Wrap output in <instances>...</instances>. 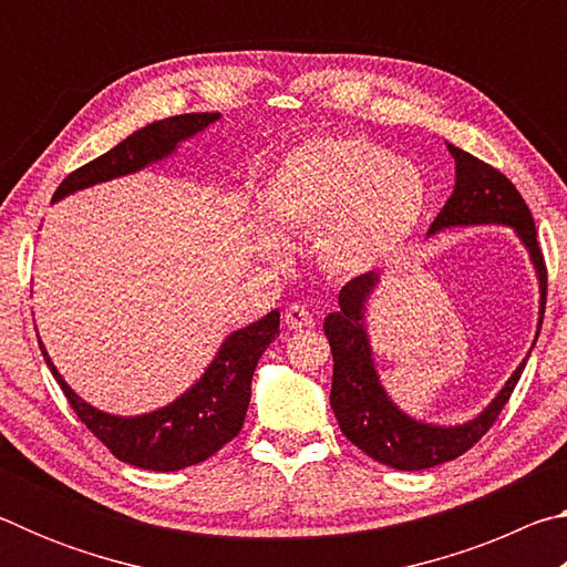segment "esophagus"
<instances>
[{"mask_svg": "<svg viewBox=\"0 0 567 567\" xmlns=\"http://www.w3.org/2000/svg\"><path fill=\"white\" fill-rule=\"evenodd\" d=\"M285 324L290 330H302V328H310L312 324V312L307 310L305 305H290L285 310Z\"/></svg>", "mask_w": 567, "mask_h": 567, "instance_id": "esophagus-1", "label": "esophagus"}]
</instances>
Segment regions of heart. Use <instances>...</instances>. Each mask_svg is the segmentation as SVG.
Masks as SVG:
<instances>
[{"label": "heart", "mask_w": 567, "mask_h": 567, "mask_svg": "<svg viewBox=\"0 0 567 567\" xmlns=\"http://www.w3.org/2000/svg\"><path fill=\"white\" fill-rule=\"evenodd\" d=\"M427 197V179L410 159L362 137H315L287 152L267 179L270 217H257V245L285 257L290 243L281 226L292 235L318 229L320 262L360 275L415 235Z\"/></svg>", "instance_id": "obj_1"}]
</instances>
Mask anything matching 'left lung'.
Instances as JSON below:
<instances>
[{"mask_svg":"<svg viewBox=\"0 0 567 567\" xmlns=\"http://www.w3.org/2000/svg\"><path fill=\"white\" fill-rule=\"evenodd\" d=\"M447 150L455 157V189L445 207L440 209L435 223L430 225L427 235L443 233L447 227L470 225L513 227L530 255L537 285H540V318H537L535 332L540 334L545 295H548V270H545L540 245H537L530 209L503 172L453 145H447ZM378 282V272L354 277L340 290V310L324 318V334L330 340L334 362L330 392L332 412L340 422L342 435L382 465L395 470H427L443 465L447 460L467 453L493 427L505 402L511 400L530 352L477 417L447 427L410 417L382 388L375 360H372L368 328H364V310H368V300L375 292Z\"/></svg>","mask_w":567,"mask_h":567,"instance_id":"1","label":"left lung"}]
</instances>
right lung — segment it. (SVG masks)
<instances>
[{
    "label": "right lung",
    "instance_id": "1",
    "mask_svg": "<svg viewBox=\"0 0 567 567\" xmlns=\"http://www.w3.org/2000/svg\"><path fill=\"white\" fill-rule=\"evenodd\" d=\"M217 120L219 112H192L152 122L122 140L117 147L104 152L102 157L92 159L90 165L66 175L52 199L56 203L72 192L155 165V162L175 155L179 142L195 137L197 132L207 130ZM277 334H280V310L267 312L262 320L227 334L215 360L209 362L205 375L195 385L182 392L177 400H172L169 405L134 417L110 415V412L84 402L56 372L42 340L40 348L47 368L60 382L76 417L92 430L94 437L102 440L104 447H110L114 457L142 470L175 473V470L213 457L243 430L257 360L262 358L267 344Z\"/></svg>",
    "mask_w": 567,
    "mask_h": 567
}]
</instances>
